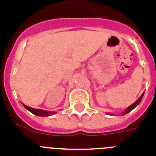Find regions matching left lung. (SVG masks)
Here are the masks:
<instances>
[{"label": "left lung", "mask_w": 156, "mask_h": 156, "mask_svg": "<svg viewBox=\"0 0 156 156\" xmlns=\"http://www.w3.org/2000/svg\"><path fill=\"white\" fill-rule=\"evenodd\" d=\"M144 93H143L142 95H141V96H140V98L138 99V100H136V102L134 103V104H132V105H130L129 107H127V108H126L125 110H124V112H123L122 113L121 115H126V114H127V113L130 112H131V111L133 110V109L135 108H136V107L137 106V105H138L139 104H140V101H141V100H142L143 96H144ZM108 115H112V113H108Z\"/></svg>", "instance_id": "8db88e82"}]
</instances>
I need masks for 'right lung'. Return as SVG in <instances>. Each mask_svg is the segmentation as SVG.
Listing matches in <instances>:
<instances>
[{
    "instance_id": "add662e5",
    "label": "right lung",
    "mask_w": 156,
    "mask_h": 156,
    "mask_svg": "<svg viewBox=\"0 0 156 156\" xmlns=\"http://www.w3.org/2000/svg\"><path fill=\"white\" fill-rule=\"evenodd\" d=\"M23 106L29 110L30 112H32L34 115H37V116H49V115H52L53 114L56 113V112H49V111H45V110H41V109H35L33 108H30V107L27 106L25 104H22Z\"/></svg>"
}]
</instances>
